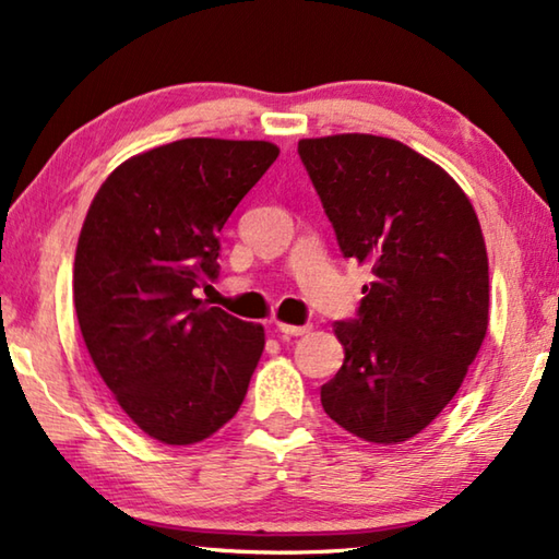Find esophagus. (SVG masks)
Instances as JSON below:
<instances>
[{
  "label": "esophagus",
  "instance_id": "obj_1",
  "mask_svg": "<svg viewBox=\"0 0 559 559\" xmlns=\"http://www.w3.org/2000/svg\"><path fill=\"white\" fill-rule=\"evenodd\" d=\"M276 328L286 335H306L311 331V325H294V323H281V321H276Z\"/></svg>",
  "mask_w": 559,
  "mask_h": 559
}]
</instances>
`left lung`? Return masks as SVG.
<instances>
[{"label":"left lung","mask_w":559,"mask_h":559,"mask_svg":"<svg viewBox=\"0 0 559 559\" xmlns=\"http://www.w3.org/2000/svg\"><path fill=\"white\" fill-rule=\"evenodd\" d=\"M298 154L345 259L368 265L358 318L333 325L343 366L321 388L328 418L397 445L438 418L487 333L480 221L445 168L395 139H300Z\"/></svg>","instance_id":"left-lung-1"}]
</instances>
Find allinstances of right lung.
Segmentation results:
<instances>
[{
	"instance_id": "add662e5",
	"label": "right lung",
	"mask_w": 559,
	"mask_h": 559,
	"mask_svg": "<svg viewBox=\"0 0 559 559\" xmlns=\"http://www.w3.org/2000/svg\"><path fill=\"white\" fill-rule=\"evenodd\" d=\"M271 141L181 139L119 164L86 211L74 308L121 411L164 445L214 436L241 407L265 333L197 298L218 234L278 158Z\"/></svg>"
}]
</instances>
